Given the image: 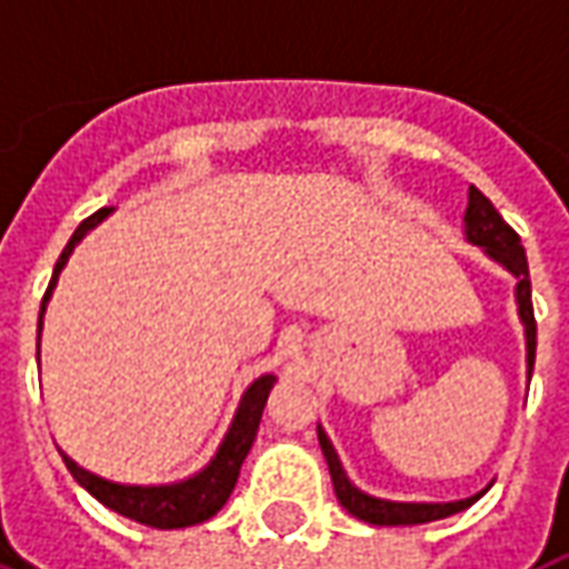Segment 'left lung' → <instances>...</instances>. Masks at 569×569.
Segmentation results:
<instances>
[{"mask_svg": "<svg viewBox=\"0 0 569 569\" xmlns=\"http://www.w3.org/2000/svg\"><path fill=\"white\" fill-rule=\"evenodd\" d=\"M465 241L473 247H480L489 260L501 266L508 276L515 278V303H517V319L523 325V343H527V381L532 378V362H536V319H532V300H530V269H527V253L520 247L517 232L499 217V210L483 198L477 188H468V207H465ZM319 446H322V456L328 461V471H331V483H335L337 501L350 511L352 517L366 520L371 527H415V523H430V520H442V517H452L465 508H471L473 501L483 499L487 489L492 483L473 492L468 499L456 501H393L381 499V496H371L366 489H359L352 483L340 456H337L335 442L328 440L325 427L319 425Z\"/></svg>", "mask_w": 569, "mask_h": 569, "instance_id": "obj_1", "label": "left lung"}]
</instances>
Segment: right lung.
<instances>
[{"instance_id":"right-lung-1","label":"right lung","mask_w":569,"mask_h":569,"mask_svg":"<svg viewBox=\"0 0 569 569\" xmlns=\"http://www.w3.org/2000/svg\"><path fill=\"white\" fill-rule=\"evenodd\" d=\"M113 207H104L92 217L80 222V229L70 234L68 247L61 250V257L54 262L52 281H49V291L42 297V307H39V335H42V316H46V307L52 300L54 284H58V276L61 269L68 266L73 247L80 244L86 234L98 229L104 219L111 217ZM276 375H260L253 381L247 383V390L241 393V402L232 415V425L226 430V437L217 446L213 458L203 465L201 471H194L186 480H172V483H117V480H108L101 473H92L80 468L68 452H61L68 471L73 473V480L80 483L89 496H96L104 508H111L117 515L129 517L136 523H144V527H154V530H182V527H194V523H203L210 517L217 515L219 508L229 501L234 483H238V473H241V465H244L250 446L257 440V430H260L262 409H266V399H269V390L276 387Z\"/></svg>"}]
</instances>
